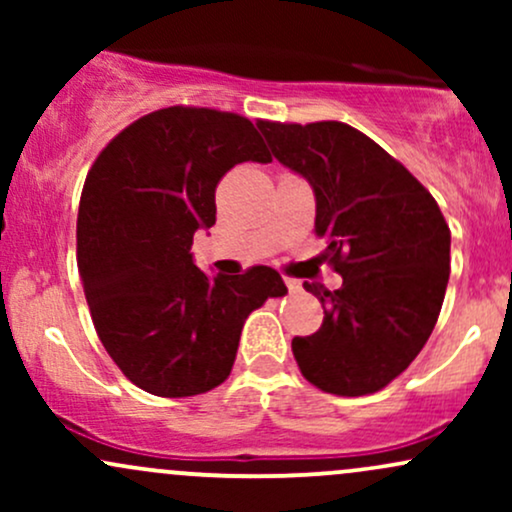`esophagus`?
Returning a JSON list of instances; mask_svg holds the SVG:
<instances>
[{
    "instance_id": "esophagus-1",
    "label": "esophagus",
    "mask_w": 512,
    "mask_h": 512,
    "mask_svg": "<svg viewBox=\"0 0 512 512\" xmlns=\"http://www.w3.org/2000/svg\"><path fill=\"white\" fill-rule=\"evenodd\" d=\"M284 281H286V286H289V291L301 289V281H296V279H284Z\"/></svg>"
}]
</instances>
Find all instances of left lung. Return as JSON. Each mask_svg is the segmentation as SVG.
<instances>
[{
	"label": "left lung",
	"mask_w": 512,
	"mask_h": 512,
	"mask_svg": "<svg viewBox=\"0 0 512 512\" xmlns=\"http://www.w3.org/2000/svg\"><path fill=\"white\" fill-rule=\"evenodd\" d=\"M281 166L310 182L315 233L342 274L320 330L293 337L303 378L358 397L383 390L419 356L450 279V228L436 199L402 163L344 122H257Z\"/></svg>",
	"instance_id": "obj_1"
}]
</instances>
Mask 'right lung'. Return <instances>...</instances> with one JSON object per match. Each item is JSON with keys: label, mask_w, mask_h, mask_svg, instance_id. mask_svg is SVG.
<instances>
[{"label": "right lung", "mask_w": 512, "mask_h": 512, "mask_svg": "<svg viewBox=\"0 0 512 512\" xmlns=\"http://www.w3.org/2000/svg\"><path fill=\"white\" fill-rule=\"evenodd\" d=\"M269 163L248 117L173 108L139 117L88 170L76 262L98 337L134 385L192 397L231 375L245 317L286 286L272 267L209 276L192 238L216 223V185Z\"/></svg>", "instance_id": "right-lung-1"}]
</instances>
